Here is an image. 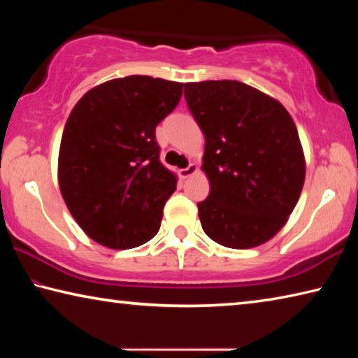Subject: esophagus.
Listing matches in <instances>:
<instances>
[{
	"label": "esophagus",
	"instance_id": "1",
	"mask_svg": "<svg viewBox=\"0 0 358 358\" xmlns=\"http://www.w3.org/2000/svg\"><path fill=\"white\" fill-rule=\"evenodd\" d=\"M197 171H199V167H197L196 164H189L186 169H181V171H180V177L183 178V180H186V178L192 177V175H196Z\"/></svg>",
	"mask_w": 358,
	"mask_h": 358
}]
</instances>
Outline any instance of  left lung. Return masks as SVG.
I'll return each mask as SVG.
<instances>
[{"instance_id":"1","label":"left lung","mask_w":358,"mask_h":358,"mask_svg":"<svg viewBox=\"0 0 358 358\" xmlns=\"http://www.w3.org/2000/svg\"><path fill=\"white\" fill-rule=\"evenodd\" d=\"M205 136L210 194L197 203L203 232L226 248L264 245L287 222L303 189L305 153L280 101L238 80L185 83Z\"/></svg>"}]
</instances>
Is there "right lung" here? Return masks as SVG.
Returning a JSON list of instances; mask_svg holds the SVG:
<instances>
[{
    "label": "right lung",
    "mask_w": 358,
    "mask_h": 358,
    "mask_svg": "<svg viewBox=\"0 0 358 358\" xmlns=\"http://www.w3.org/2000/svg\"><path fill=\"white\" fill-rule=\"evenodd\" d=\"M183 83L128 76L85 93L66 121L58 185L66 207L90 238L129 250L157 234L177 175L159 161L155 131Z\"/></svg>",
    "instance_id": "obj_1"
}]
</instances>
